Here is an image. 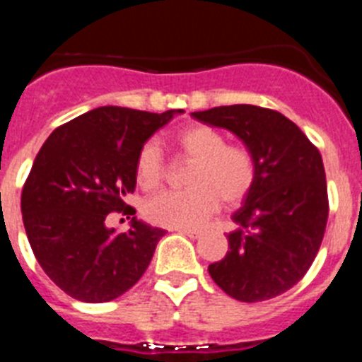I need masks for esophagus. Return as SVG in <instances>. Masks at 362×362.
<instances>
[{"mask_svg": "<svg viewBox=\"0 0 362 362\" xmlns=\"http://www.w3.org/2000/svg\"><path fill=\"white\" fill-rule=\"evenodd\" d=\"M179 233H183V235H187V238L190 239H197L201 235V232H196V230H187V228H177Z\"/></svg>", "mask_w": 362, "mask_h": 362, "instance_id": "obj_1", "label": "esophagus"}]
</instances>
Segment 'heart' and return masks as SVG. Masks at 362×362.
Listing matches in <instances>:
<instances>
[{
  "label": "heart",
  "instance_id": "1",
  "mask_svg": "<svg viewBox=\"0 0 362 362\" xmlns=\"http://www.w3.org/2000/svg\"><path fill=\"white\" fill-rule=\"evenodd\" d=\"M172 143L194 161L187 175L190 188L163 192L145 204L150 223L166 228H199L219 206L235 204L252 190L257 175L254 153L243 145H228L225 134L209 124H192L179 130ZM137 185L145 192L161 187L165 159L156 143H145L136 158Z\"/></svg>",
  "mask_w": 362,
  "mask_h": 362
}]
</instances>
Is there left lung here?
I'll list each match as a JSON object with an SVG mask.
<instances>
[{
    "label": "left lung",
    "mask_w": 362,
    "mask_h": 362,
    "mask_svg": "<svg viewBox=\"0 0 362 362\" xmlns=\"http://www.w3.org/2000/svg\"><path fill=\"white\" fill-rule=\"evenodd\" d=\"M226 129L254 153L257 175L232 219L228 252L209 267L214 283L243 303L281 296L299 283L317 255L328 221V192L319 150L281 112L230 105L192 112Z\"/></svg>",
    "instance_id": "left-lung-1"
}]
</instances>
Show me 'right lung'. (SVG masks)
<instances>
[{
	"mask_svg": "<svg viewBox=\"0 0 362 362\" xmlns=\"http://www.w3.org/2000/svg\"><path fill=\"white\" fill-rule=\"evenodd\" d=\"M99 107L57 127L37 152L21 192L32 252L65 293L85 303L117 299L141 279L165 230L132 217L108 228L112 212L134 216L136 158L175 114Z\"/></svg>",
	"mask_w": 362,
	"mask_h": 362,
	"instance_id": "obj_1",
	"label": "right lung"
}]
</instances>
